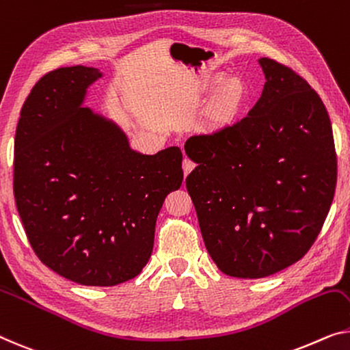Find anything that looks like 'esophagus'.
<instances>
[{
  "mask_svg": "<svg viewBox=\"0 0 350 350\" xmlns=\"http://www.w3.org/2000/svg\"><path fill=\"white\" fill-rule=\"evenodd\" d=\"M193 168H195V163H193V161L190 160V159H184V161H182V170H184V174L187 176V174H190L191 171H193Z\"/></svg>",
  "mask_w": 350,
  "mask_h": 350,
  "instance_id": "obj_1",
  "label": "esophagus"
}]
</instances>
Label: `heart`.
Masks as SVG:
<instances>
[{
	"label": "heart",
	"instance_id": "b5f03b06",
	"mask_svg": "<svg viewBox=\"0 0 350 350\" xmlns=\"http://www.w3.org/2000/svg\"><path fill=\"white\" fill-rule=\"evenodd\" d=\"M234 100H236V96H234V92H232V91H228V94H226V102H228V103H232Z\"/></svg>",
	"mask_w": 350,
	"mask_h": 350
}]
</instances>
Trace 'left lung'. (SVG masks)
Returning a JSON list of instances; mask_svg holds the SVG:
<instances>
[{
    "label": "left lung",
    "instance_id": "obj_1",
    "mask_svg": "<svg viewBox=\"0 0 350 350\" xmlns=\"http://www.w3.org/2000/svg\"><path fill=\"white\" fill-rule=\"evenodd\" d=\"M260 98L232 125L190 137L187 176L206 248L223 273L264 278L308 253L336 189L332 122L288 66L260 58Z\"/></svg>",
    "mask_w": 350,
    "mask_h": 350
}]
</instances>
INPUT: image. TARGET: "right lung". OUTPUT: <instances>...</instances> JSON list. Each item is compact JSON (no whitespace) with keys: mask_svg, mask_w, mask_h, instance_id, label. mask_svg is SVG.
Masks as SVG:
<instances>
[{"mask_svg":"<svg viewBox=\"0 0 350 350\" xmlns=\"http://www.w3.org/2000/svg\"><path fill=\"white\" fill-rule=\"evenodd\" d=\"M102 74L51 70L23 103L14 144V196L34 253L85 286H116L148 264L155 221L180 189L182 152L130 149L116 124L81 107Z\"/></svg>","mask_w":350,"mask_h":350,"instance_id":"add662e5","label":"right lung"}]
</instances>
